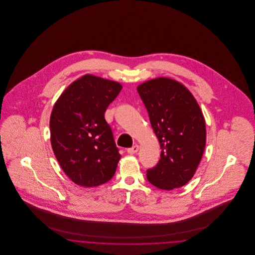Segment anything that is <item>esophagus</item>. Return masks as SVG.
<instances>
[{
	"instance_id": "obj_1",
	"label": "esophagus",
	"mask_w": 255,
	"mask_h": 255,
	"mask_svg": "<svg viewBox=\"0 0 255 255\" xmlns=\"http://www.w3.org/2000/svg\"><path fill=\"white\" fill-rule=\"evenodd\" d=\"M138 149H139V146L137 145V144H135V145H133V147L129 148V149L127 150V152H128L129 154H135V153L138 151Z\"/></svg>"
}]
</instances>
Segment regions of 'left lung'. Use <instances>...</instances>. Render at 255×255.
Masks as SVG:
<instances>
[{
  "mask_svg": "<svg viewBox=\"0 0 255 255\" xmlns=\"http://www.w3.org/2000/svg\"><path fill=\"white\" fill-rule=\"evenodd\" d=\"M161 149L147 180L163 190L189 182L206 148V122L190 91L175 79L158 77L137 86Z\"/></svg>",
  "mask_w": 255,
  "mask_h": 255,
  "instance_id": "left-lung-1",
  "label": "left lung"
}]
</instances>
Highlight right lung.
<instances>
[{"mask_svg": "<svg viewBox=\"0 0 255 255\" xmlns=\"http://www.w3.org/2000/svg\"><path fill=\"white\" fill-rule=\"evenodd\" d=\"M122 85L85 74L56 100L50 115V143L65 174L77 185L109 182L122 158L104 114Z\"/></svg>", "mask_w": 255, "mask_h": 255, "instance_id": "obj_1", "label": "right lung"}]
</instances>
